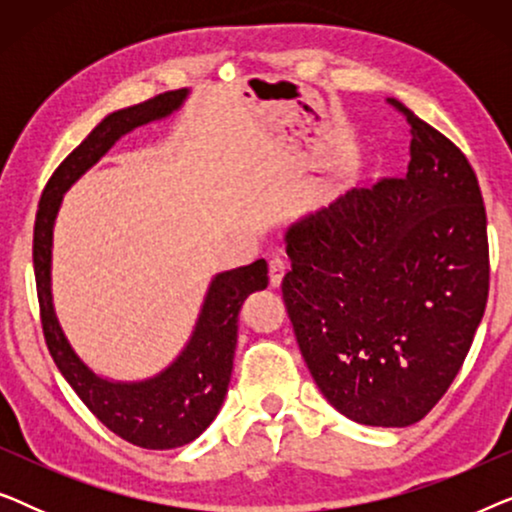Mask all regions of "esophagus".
Returning a JSON list of instances; mask_svg holds the SVG:
<instances>
[{
  "mask_svg": "<svg viewBox=\"0 0 512 512\" xmlns=\"http://www.w3.org/2000/svg\"><path fill=\"white\" fill-rule=\"evenodd\" d=\"M268 270H270V284L279 286L286 275V261L282 256H272L268 263Z\"/></svg>",
  "mask_w": 512,
  "mask_h": 512,
  "instance_id": "obj_1",
  "label": "esophagus"
}]
</instances>
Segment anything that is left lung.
<instances>
[{
	"instance_id": "1",
	"label": "left lung",
	"mask_w": 512,
	"mask_h": 512,
	"mask_svg": "<svg viewBox=\"0 0 512 512\" xmlns=\"http://www.w3.org/2000/svg\"><path fill=\"white\" fill-rule=\"evenodd\" d=\"M410 163L286 233L284 305L335 410L410 426L464 363L489 293L487 214L471 163L398 100Z\"/></svg>"
}]
</instances>
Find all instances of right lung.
I'll return each instance as SVG.
<instances>
[{
    "label": "right lung",
    "instance_id": "obj_1",
    "mask_svg": "<svg viewBox=\"0 0 512 512\" xmlns=\"http://www.w3.org/2000/svg\"><path fill=\"white\" fill-rule=\"evenodd\" d=\"M186 95V88L170 90L104 118L48 179L34 221V277L48 352L88 410L109 431L144 450H172L191 443L219 415L233 373L237 314L249 293L268 286V263L258 258L244 268L219 272L209 284L184 352L156 377L142 382H114L95 375L79 359L55 317L51 293L53 223L62 195L81 174H86L130 130L177 111Z\"/></svg>",
    "mask_w": 512,
    "mask_h": 512
}]
</instances>
